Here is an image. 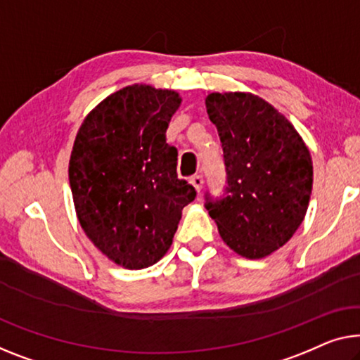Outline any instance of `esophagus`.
<instances>
[{
  "label": "esophagus",
  "instance_id": "34e87169",
  "mask_svg": "<svg viewBox=\"0 0 360 360\" xmlns=\"http://www.w3.org/2000/svg\"><path fill=\"white\" fill-rule=\"evenodd\" d=\"M189 181H191V184L195 187L197 192L202 191V187H203V176L202 174H194Z\"/></svg>",
  "mask_w": 360,
  "mask_h": 360
}]
</instances>
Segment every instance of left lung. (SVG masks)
<instances>
[{"label": "left lung", "mask_w": 360, "mask_h": 360, "mask_svg": "<svg viewBox=\"0 0 360 360\" xmlns=\"http://www.w3.org/2000/svg\"><path fill=\"white\" fill-rule=\"evenodd\" d=\"M226 166L223 195L205 192L219 236L245 259H262L292 238L312 194V158L296 129L252 94H210Z\"/></svg>", "instance_id": "obj_1"}]
</instances>
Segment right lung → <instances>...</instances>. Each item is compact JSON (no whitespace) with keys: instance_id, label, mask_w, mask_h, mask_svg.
Masks as SVG:
<instances>
[{"instance_id":"1","label":"right lung","mask_w":360,"mask_h":360,"mask_svg":"<svg viewBox=\"0 0 360 360\" xmlns=\"http://www.w3.org/2000/svg\"><path fill=\"white\" fill-rule=\"evenodd\" d=\"M179 103L173 90L129 85L85 117L74 142L69 182L80 226L129 270L162 259L197 195L178 178V148L166 143Z\"/></svg>"}]
</instances>
